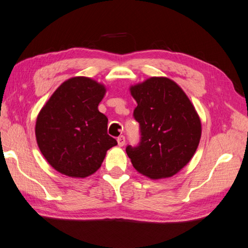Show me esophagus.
Listing matches in <instances>:
<instances>
[{
	"label": "esophagus",
	"mask_w": 248,
	"mask_h": 248,
	"mask_svg": "<svg viewBox=\"0 0 248 248\" xmlns=\"http://www.w3.org/2000/svg\"><path fill=\"white\" fill-rule=\"evenodd\" d=\"M118 143H119L120 147H123L125 144V137L123 136V135H122V136L118 137Z\"/></svg>",
	"instance_id": "obj_1"
}]
</instances>
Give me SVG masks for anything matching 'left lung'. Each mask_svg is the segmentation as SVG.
Here are the masks:
<instances>
[{"label": "left lung", "mask_w": 248, "mask_h": 248, "mask_svg": "<svg viewBox=\"0 0 248 248\" xmlns=\"http://www.w3.org/2000/svg\"><path fill=\"white\" fill-rule=\"evenodd\" d=\"M139 123L137 146L126 147L135 170L151 179L177 174L199 146L201 121L184 91L167 78H151L130 87Z\"/></svg>", "instance_id": "obj_1"}]
</instances>
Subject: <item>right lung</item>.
Listing matches in <instances>:
<instances>
[{"label":"right lung","mask_w":248,"mask_h":248,"mask_svg":"<svg viewBox=\"0 0 248 248\" xmlns=\"http://www.w3.org/2000/svg\"><path fill=\"white\" fill-rule=\"evenodd\" d=\"M105 93V86L91 78H70L37 115V144L49 164L62 174L80 178L94 174L106 152L118 144L107 133L108 118L98 110Z\"/></svg>","instance_id":"add662e5"}]
</instances>
